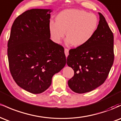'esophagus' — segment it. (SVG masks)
<instances>
[{
  "instance_id": "esophagus-1",
  "label": "esophagus",
  "mask_w": 121,
  "mask_h": 121,
  "mask_svg": "<svg viewBox=\"0 0 121 121\" xmlns=\"http://www.w3.org/2000/svg\"><path fill=\"white\" fill-rule=\"evenodd\" d=\"M64 51H65V56H66V57H67L68 56V55H69V49H67V48H65Z\"/></svg>"
}]
</instances>
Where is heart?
<instances>
[{
	"label": "heart",
	"instance_id": "obj_1",
	"mask_svg": "<svg viewBox=\"0 0 121 121\" xmlns=\"http://www.w3.org/2000/svg\"><path fill=\"white\" fill-rule=\"evenodd\" d=\"M97 26L96 15L81 9H68L60 12L56 16V22H50L49 30L55 43H60L66 34V44L80 47L91 40Z\"/></svg>",
	"mask_w": 121,
	"mask_h": 121
}]
</instances>
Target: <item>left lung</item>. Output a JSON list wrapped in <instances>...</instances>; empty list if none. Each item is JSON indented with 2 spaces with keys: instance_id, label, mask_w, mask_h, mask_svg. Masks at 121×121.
I'll return each instance as SVG.
<instances>
[{
  "instance_id": "obj_1",
  "label": "left lung",
  "mask_w": 121,
  "mask_h": 121,
  "mask_svg": "<svg viewBox=\"0 0 121 121\" xmlns=\"http://www.w3.org/2000/svg\"><path fill=\"white\" fill-rule=\"evenodd\" d=\"M98 14L99 24L91 40L69 51L66 63L74 74L68 84L77 93L89 92L104 84L113 64V34L104 16Z\"/></svg>"
}]
</instances>
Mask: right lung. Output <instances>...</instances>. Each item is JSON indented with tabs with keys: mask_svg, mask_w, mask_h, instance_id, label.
<instances>
[{
	"mask_svg": "<svg viewBox=\"0 0 121 121\" xmlns=\"http://www.w3.org/2000/svg\"><path fill=\"white\" fill-rule=\"evenodd\" d=\"M50 9L26 11L15 19L8 42L10 72L17 85L33 94L51 86L66 64L64 49L50 39Z\"/></svg>",
	"mask_w": 121,
	"mask_h": 121,
	"instance_id": "1",
	"label": "right lung"
}]
</instances>
